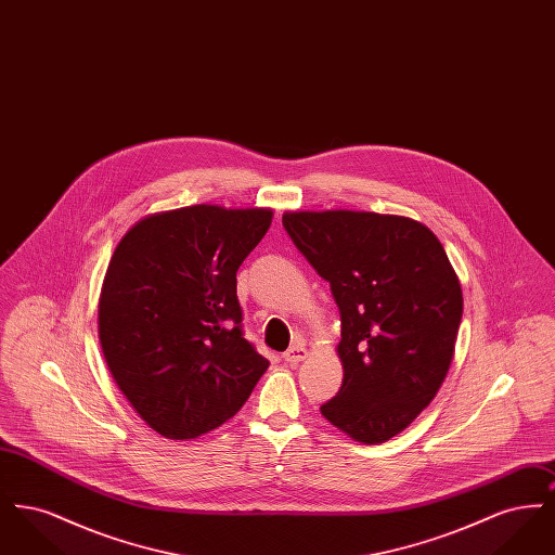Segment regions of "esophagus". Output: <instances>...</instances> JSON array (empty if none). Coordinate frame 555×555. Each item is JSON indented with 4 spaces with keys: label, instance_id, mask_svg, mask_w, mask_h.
I'll list each match as a JSON object with an SVG mask.
<instances>
[{
    "label": "esophagus",
    "instance_id": "esophagus-1",
    "mask_svg": "<svg viewBox=\"0 0 555 555\" xmlns=\"http://www.w3.org/2000/svg\"><path fill=\"white\" fill-rule=\"evenodd\" d=\"M306 356H308L306 345L295 344L291 349H287V351L283 353V360H285L289 366H297L299 362H304V360H306Z\"/></svg>",
    "mask_w": 555,
    "mask_h": 555
}]
</instances>
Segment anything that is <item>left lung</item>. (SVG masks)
Segmentation results:
<instances>
[{
	"label": "left lung",
	"mask_w": 555,
	"mask_h": 555,
	"mask_svg": "<svg viewBox=\"0 0 555 555\" xmlns=\"http://www.w3.org/2000/svg\"><path fill=\"white\" fill-rule=\"evenodd\" d=\"M283 227L341 312L344 385L320 405L353 441L399 435L441 389L462 320V287L421 222L374 211H285Z\"/></svg>",
	"instance_id": "8db88e82"
}]
</instances>
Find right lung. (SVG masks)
Returning a JSON list of instances; mask_svg holds the SVG:
<instances>
[{
  "instance_id": "obj_1",
  "label": "right lung",
  "mask_w": 555,
  "mask_h": 555,
  "mask_svg": "<svg viewBox=\"0 0 555 555\" xmlns=\"http://www.w3.org/2000/svg\"><path fill=\"white\" fill-rule=\"evenodd\" d=\"M272 210L189 206L120 238L100 295V344L118 389L166 439L233 418L268 369L243 337L237 270Z\"/></svg>"
}]
</instances>
